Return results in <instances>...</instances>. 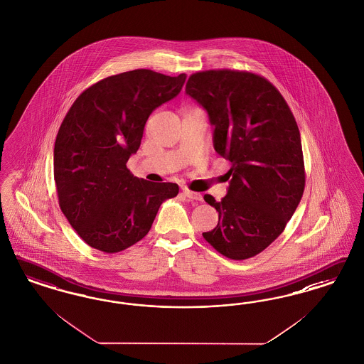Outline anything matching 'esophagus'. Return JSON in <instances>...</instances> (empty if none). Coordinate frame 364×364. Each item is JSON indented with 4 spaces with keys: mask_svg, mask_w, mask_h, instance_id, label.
I'll return each mask as SVG.
<instances>
[{
    "mask_svg": "<svg viewBox=\"0 0 364 364\" xmlns=\"http://www.w3.org/2000/svg\"><path fill=\"white\" fill-rule=\"evenodd\" d=\"M183 192H184V195L188 198L189 200L203 201V196H201V193H199V192H193V191H191L188 188L183 189Z\"/></svg>",
    "mask_w": 364,
    "mask_h": 364,
    "instance_id": "esophagus-1",
    "label": "esophagus"
}]
</instances>
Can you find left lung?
<instances>
[{
  "label": "left lung",
  "mask_w": 364,
  "mask_h": 364,
  "mask_svg": "<svg viewBox=\"0 0 364 364\" xmlns=\"http://www.w3.org/2000/svg\"><path fill=\"white\" fill-rule=\"evenodd\" d=\"M186 92L208 113L213 148L231 163L226 196L204 200L219 222L204 239L230 259H247L285 230L305 188L300 130L287 100L264 76L208 70Z\"/></svg>",
  "instance_id": "1"
}]
</instances>
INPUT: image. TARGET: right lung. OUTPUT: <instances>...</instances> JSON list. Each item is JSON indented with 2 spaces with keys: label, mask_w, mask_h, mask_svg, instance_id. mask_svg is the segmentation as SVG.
Listing matches in <instances>:
<instances>
[{
  "label": "right lung",
  "mask_w": 364,
  "mask_h": 364,
  "mask_svg": "<svg viewBox=\"0 0 364 364\" xmlns=\"http://www.w3.org/2000/svg\"><path fill=\"white\" fill-rule=\"evenodd\" d=\"M186 74L133 70L105 77L73 103L58 132L53 177L60 210L88 246L118 252L144 238L175 183L132 175L126 163L141 145L151 112L181 91Z\"/></svg>",
  "instance_id": "right-lung-1"
}]
</instances>
